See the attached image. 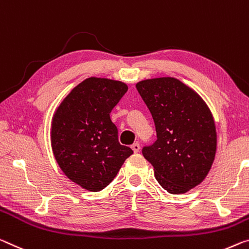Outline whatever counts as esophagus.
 Returning a JSON list of instances; mask_svg holds the SVG:
<instances>
[{
  "mask_svg": "<svg viewBox=\"0 0 249 249\" xmlns=\"http://www.w3.org/2000/svg\"><path fill=\"white\" fill-rule=\"evenodd\" d=\"M132 148H133V151L135 152V153H139L140 152V144L139 143H134L132 145Z\"/></svg>",
  "mask_w": 249,
  "mask_h": 249,
  "instance_id": "34e87169",
  "label": "esophagus"
}]
</instances>
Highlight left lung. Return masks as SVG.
<instances>
[{
    "instance_id": "obj_1",
    "label": "left lung",
    "mask_w": 249,
    "mask_h": 249,
    "mask_svg": "<svg viewBox=\"0 0 249 249\" xmlns=\"http://www.w3.org/2000/svg\"><path fill=\"white\" fill-rule=\"evenodd\" d=\"M151 112L157 141L143 155L155 178L171 194H184L206 178L217 148L210 107L192 88L175 77H156L136 84Z\"/></svg>"
}]
</instances>
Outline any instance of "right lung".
<instances>
[{
  "instance_id": "right-lung-1",
  "label": "right lung",
  "mask_w": 249,
  "mask_h": 249,
  "mask_svg": "<svg viewBox=\"0 0 249 249\" xmlns=\"http://www.w3.org/2000/svg\"><path fill=\"white\" fill-rule=\"evenodd\" d=\"M128 86L121 81L89 77L75 86L55 109L51 145L58 166L73 183L100 192L133 154L121 145L112 112Z\"/></svg>"
}]
</instances>
